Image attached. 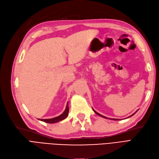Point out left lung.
<instances>
[{"label": "left lung", "instance_id": "obj_1", "mask_svg": "<svg viewBox=\"0 0 159 159\" xmlns=\"http://www.w3.org/2000/svg\"><path fill=\"white\" fill-rule=\"evenodd\" d=\"M93 111H94V112H95L97 115H98V116H101V117H102V118H105L108 119V118H107V117H106V116H102V115H101V114H98V112H97L95 110H93ZM137 111H136V112H137ZM136 112H135L134 114H133L132 115H131V116H129V117H128V118H129V117H131V116H132L133 115H134V114L136 113ZM108 119H110V120H119V119H115V118H112V119H111V118H108Z\"/></svg>", "mask_w": 159, "mask_h": 159}]
</instances>
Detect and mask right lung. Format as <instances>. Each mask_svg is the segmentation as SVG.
I'll use <instances>...</instances> for the list:
<instances>
[{"mask_svg": "<svg viewBox=\"0 0 159 159\" xmlns=\"http://www.w3.org/2000/svg\"><path fill=\"white\" fill-rule=\"evenodd\" d=\"M68 103H67V105H66V108L65 111H64V112L60 115V116L55 117V118H51V119H39L41 121L43 122H45L46 123H49V124H53V123H57L59 121H61V120H63L64 119H65L68 116V112H69V107L68 106Z\"/></svg>", "mask_w": 159, "mask_h": 159, "instance_id": "obj_1", "label": "right lung"}]
</instances>
